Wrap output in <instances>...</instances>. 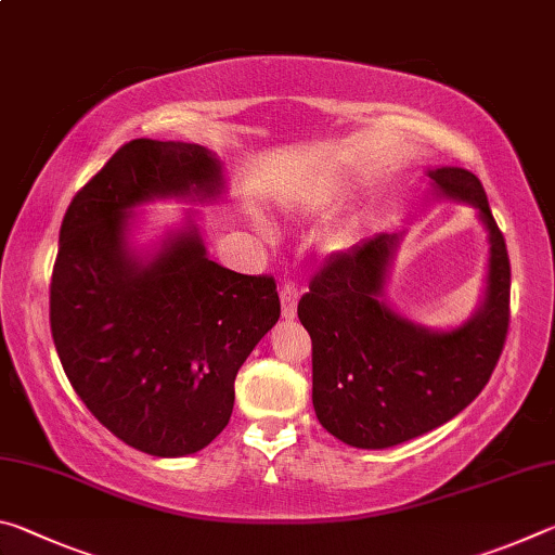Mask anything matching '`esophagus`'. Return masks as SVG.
<instances>
[{"instance_id": "esophagus-1", "label": "esophagus", "mask_w": 555, "mask_h": 555, "mask_svg": "<svg viewBox=\"0 0 555 555\" xmlns=\"http://www.w3.org/2000/svg\"><path fill=\"white\" fill-rule=\"evenodd\" d=\"M279 296H281V315H284L286 321H294L296 306H298V288L294 284H284L279 291Z\"/></svg>"}]
</instances>
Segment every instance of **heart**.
I'll use <instances>...</instances> for the list:
<instances>
[{
  "label": "heart",
  "instance_id": "1",
  "mask_svg": "<svg viewBox=\"0 0 555 555\" xmlns=\"http://www.w3.org/2000/svg\"><path fill=\"white\" fill-rule=\"evenodd\" d=\"M257 222H259V220H257ZM259 228H261V230H264V224H259Z\"/></svg>",
  "mask_w": 555,
  "mask_h": 555
}]
</instances>
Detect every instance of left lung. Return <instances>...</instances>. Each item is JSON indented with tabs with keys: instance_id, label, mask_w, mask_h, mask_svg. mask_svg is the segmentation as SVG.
Wrapping results in <instances>:
<instances>
[{
	"instance_id": "1",
	"label": "left lung",
	"mask_w": 555,
	"mask_h": 555,
	"mask_svg": "<svg viewBox=\"0 0 555 555\" xmlns=\"http://www.w3.org/2000/svg\"><path fill=\"white\" fill-rule=\"evenodd\" d=\"M426 173L436 198L477 212L490 242L482 304L465 323L438 331L389 304L399 232L337 251L298 300V318L313 340L315 416L352 448H391L448 424L490 382L506 340L509 255L480 178L457 166Z\"/></svg>"
}]
</instances>
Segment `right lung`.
Instances as JSON below:
<instances>
[{"label":"right lung","mask_w":555,"mask_h":555,"mask_svg":"<svg viewBox=\"0 0 555 555\" xmlns=\"http://www.w3.org/2000/svg\"><path fill=\"white\" fill-rule=\"evenodd\" d=\"M228 193L210 149L134 139L65 212L51 333L65 377L102 426L156 457H183L228 426L234 377L281 315L274 279L208 257L198 210L149 244L144 205Z\"/></svg>","instance_id":"add662e5"}]
</instances>
